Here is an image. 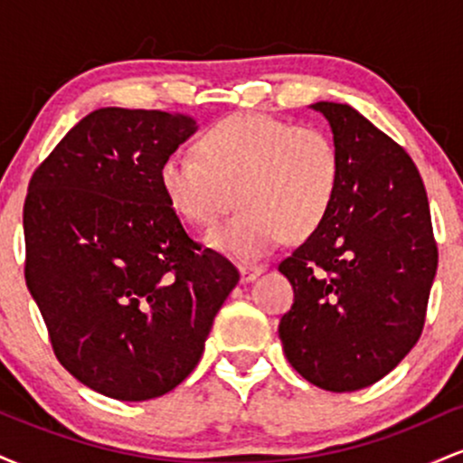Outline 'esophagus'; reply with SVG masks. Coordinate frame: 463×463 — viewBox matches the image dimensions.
<instances>
[{
  "instance_id": "esophagus-1",
  "label": "esophagus",
  "mask_w": 463,
  "mask_h": 463,
  "mask_svg": "<svg viewBox=\"0 0 463 463\" xmlns=\"http://www.w3.org/2000/svg\"><path fill=\"white\" fill-rule=\"evenodd\" d=\"M263 272L261 265H252V263H243L239 265V274H241V283H250V280L257 279L259 274Z\"/></svg>"
}]
</instances>
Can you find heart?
Returning <instances> with one entry per match:
<instances>
[{"label":"heart","instance_id":"b5f03b06","mask_svg":"<svg viewBox=\"0 0 463 463\" xmlns=\"http://www.w3.org/2000/svg\"><path fill=\"white\" fill-rule=\"evenodd\" d=\"M195 150L198 156L174 152L163 161L165 198L198 228L217 224L239 198L243 209L206 235L209 246L235 259L311 237L337 198L342 156L317 126L241 113L202 132Z\"/></svg>","mask_w":463,"mask_h":463}]
</instances>
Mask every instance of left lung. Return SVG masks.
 <instances>
[{
    "mask_svg": "<svg viewBox=\"0 0 463 463\" xmlns=\"http://www.w3.org/2000/svg\"><path fill=\"white\" fill-rule=\"evenodd\" d=\"M313 109L331 124L342 178L324 224L279 265L294 287L279 337L309 383L354 392L416 346L438 246L411 156L353 106Z\"/></svg>",
    "mask_w": 463,
    "mask_h": 463,
    "instance_id": "8db88e82",
    "label": "left lung"
}]
</instances>
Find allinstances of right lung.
Returning <instances> with one entry per match:
<instances>
[{"mask_svg": "<svg viewBox=\"0 0 463 463\" xmlns=\"http://www.w3.org/2000/svg\"><path fill=\"white\" fill-rule=\"evenodd\" d=\"M198 130L163 110H93L30 178L25 285L82 385L150 401L198 365L237 268L184 231L161 165Z\"/></svg>", "mask_w": 463, "mask_h": 463, "instance_id": "right-lung-1", "label": "right lung"}]
</instances>
